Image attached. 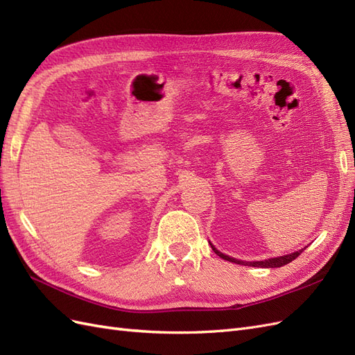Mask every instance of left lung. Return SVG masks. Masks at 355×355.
<instances>
[{"label":"left lung","instance_id":"left-lung-1","mask_svg":"<svg viewBox=\"0 0 355 355\" xmlns=\"http://www.w3.org/2000/svg\"><path fill=\"white\" fill-rule=\"evenodd\" d=\"M210 245H211V244H210ZM211 249H213V252H214V253H216L218 256H220L222 259H225V261H230V262H234V263H240V265H247V266H257V268H278V266L287 265V263H290L292 261H295L296 257L300 254V252H302V250H299V252L290 253V254H286V256L272 257V259H268V261H259V262H243V261H237V259H234V257H230V256H227V254L220 253L219 250L214 249L213 245H211Z\"/></svg>","mask_w":355,"mask_h":355}]
</instances>
